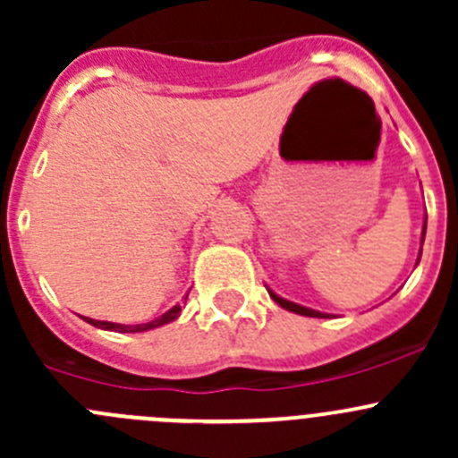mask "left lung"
<instances>
[{"label": "left lung", "instance_id": "left-lung-1", "mask_svg": "<svg viewBox=\"0 0 458 458\" xmlns=\"http://www.w3.org/2000/svg\"><path fill=\"white\" fill-rule=\"evenodd\" d=\"M426 224H428V219H426ZM426 224H423V237H426ZM421 242H423V239H421ZM419 259H421V252H419ZM267 293H270V297L275 299V301L279 303L281 308H285V310H290V312H297V315H303V317H318V318H327V317H330V315H326V312H317V310H310V308L299 306V303L288 301V299H284V297H279V294L272 293L270 288H267Z\"/></svg>", "mask_w": 458, "mask_h": 458}]
</instances>
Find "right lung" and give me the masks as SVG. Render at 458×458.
I'll return each mask as SVG.
<instances>
[{
  "instance_id": "obj_1",
  "label": "right lung",
  "mask_w": 458,
  "mask_h": 458,
  "mask_svg": "<svg viewBox=\"0 0 458 458\" xmlns=\"http://www.w3.org/2000/svg\"><path fill=\"white\" fill-rule=\"evenodd\" d=\"M179 312H182V306H174V308H170V310L165 312V315L152 318V321H148V323H137V326H122V323L95 321V318H88V317H84V318H86L88 323H90V326L101 327V330H113V332H146V330H152V327L164 326V323L174 321V318L179 317Z\"/></svg>"
}]
</instances>
